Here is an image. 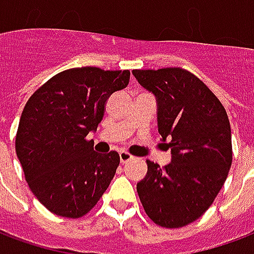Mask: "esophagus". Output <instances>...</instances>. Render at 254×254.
Instances as JSON below:
<instances>
[{"label":"esophagus","mask_w":254,"mask_h":254,"mask_svg":"<svg viewBox=\"0 0 254 254\" xmlns=\"http://www.w3.org/2000/svg\"><path fill=\"white\" fill-rule=\"evenodd\" d=\"M133 156L130 154H127V152H125V151H121L120 152V162H121L122 165H125L127 162H129V160H132Z\"/></svg>","instance_id":"esophagus-1"}]
</instances>
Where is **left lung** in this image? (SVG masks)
Here are the masks:
<instances>
[{
    "instance_id": "left-lung-1",
    "label": "left lung",
    "mask_w": 254,
    "mask_h": 254,
    "mask_svg": "<svg viewBox=\"0 0 254 254\" xmlns=\"http://www.w3.org/2000/svg\"><path fill=\"white\" fill-rule=\"evenodd\" d=\"M132 73L155 95L158 130L171 149L165 167L147 160V176L137 182L140 201L156 224L184 227L211 207L227 178L233 160L229 117L212 91L185 69Z\"/></svg>"
}]
</instances>
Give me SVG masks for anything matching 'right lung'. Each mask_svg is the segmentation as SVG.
<instances>
[{
  "label": "right lung",
  "instance_id": "right-lung-1",
  "mask_svg": "<svg viewBox=\"0 0 254 254\" xmlns=\"http://www.w3.org/2000/svg\"><path fill=\"white\" fill-rule=\"evenodd\" d=\"M129 70L73 67L31 95L21 113L16 154L36 198L64 218H81L99 201L120 165L116 151L95 152V132L111 95L129 84Z\"/></svg>",
  "mask_w": 254,
  "mask_h": 254
}]
</instances>
